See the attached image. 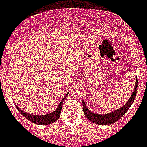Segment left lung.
<instances>
[{
	"mask_svg": "<svg viewBox=\"0 0 147 147\" xmlns=\"http://www.w3.org/2000/svg\"><path fill=\"white\" fill-rule=\"evenodd\" d=\"M138 89V79L136 78V85H135L134 90L132 92V94L131 95L130 98L128 100V102L125 104V105L121 107V108L115 110V111H113L111 113L106 114H96L94 113L90 112L86 107L85 102L82 101V105H83V112L85 114V117L88 119H89L90 121L93 122L95 124H100V125H110L115 121H117L118 120L121 119V118L127 113V111L129 110L132 104L134 102L135 98H136V93H137Z\"/></svg>",
	"mask_w": 147,
	"mask_h": 147,
	"instance_id": "8db88e82",
	"label": "left lung"
}]
</instances>
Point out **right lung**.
<instances>
[{"label":"right lung","mask_w":147,"mask_h":147,"mask_svg":"<svg viewBox=\"0 0 147 147\" xmlns=\"http://www.w3.org/2000/svg\"><path fill=\"white\" fill-rule=\"evenodd\" d=\"M68 93L66 94L65 96L62 98V102L59 104L57 110H55L54 112L50 113L49 114H46V115H31V114H28L27 113L23 112V110H20V108H18V110H19V112L21 113V115H23L24 117L26 119H28V121H32L34 124H43V125H46V124H50L53 122L56 121L60 116V113L62 111V102L64 101L65 98H66V96H67Z\"/></svg>","instance_id":"obj_1"}]
</instances>
